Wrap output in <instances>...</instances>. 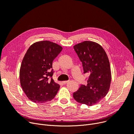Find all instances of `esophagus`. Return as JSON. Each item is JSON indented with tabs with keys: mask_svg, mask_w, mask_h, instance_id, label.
<instances>
[{
	"mask_svg": "<svg viewBox=\"0 0 134 134\" xmlns=\"http://www.w3.org/2000/svg\"><path fill=\"white\" fill-rule=\"evenodd\" d=\"M68 82H69V81H63L62 82V83L63 84H64V85H65V84H66Z\"/></svg>",
	"mask_w": 134,
	"mask_h": 134,
	"instance_id": "obj_1",
	"label": "esophagus"
}]
</instances>
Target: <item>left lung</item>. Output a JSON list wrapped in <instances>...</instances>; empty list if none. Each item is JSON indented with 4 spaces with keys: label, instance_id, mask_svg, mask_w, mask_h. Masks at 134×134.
<instances>
[{
    "label": "left lung",
    "instance_id": "8db88e82",
    "mask_svg": "<svg viewBox=\"0 0 134 134\" xmlns=\"http://www.w3.org/2000/svg\"><path fill=\"white\" fill-rule=\"evenodd\" d=\"M74 50L82 63L84 74L89 75L86 85H81L73 93L78 103L92 106L103 99L109 91L111 73L109 58L97 42L85 41L75 44Z\"/></svg>",
    "mask_w": 134,
    "mask_h": 134
}]
</instances>
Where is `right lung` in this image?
Instances as JSON below:
<instances>
[{
	"label": "right lung",
	"mask_w": 134,
	"mask_h": 134,
	"mask_svg": "<svg viewBox=\"0 0 134 134\" xmlns=\"http://www.w3.org/2000/svg\"><path fill=\"white\" fill-rule=\"evenodd\" d=\"M63 49L49 41L34 43L22 60L20 70V83L28 98L34 103L52 100L60 88L52 79V62Z\"/></svg>",
	"instance_id": "add662e5"
}]
</instances>
